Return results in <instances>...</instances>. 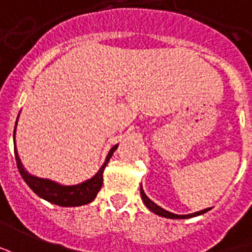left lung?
I'll return each instance as SVG.
<instances>
[{
    "label": "left lung",
    "instance_id": "1",
    "mask_svg": "<svg viewBox=\"0 0 252 252\" xmlns=\"http://www.w3.org/2000/svg\"><path fill=\"white\" fill-rule=\"evenodd\" d=\"M141 196H142V200H144L145 205H146L152 212H154L156 215H158V216H162V218H168V219H188V218H194V216H199V215L205 214L207 211H209V208H207V209H203V211H199V212H194V214L176 215V214H172V212H169V211H165L164 208H161L159 205L153 203V201H152V200L149 199L148 196L145 194L142 187H141Z\"/></svg>",
    "mask_w": 252,
    "mask_h": 252
}]
</instances>
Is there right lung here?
Segmentation results:
<instances>
[{"label": "right lung", "mask_w": 252, "mask_h": 252, "mask_svg": "<svg viewBox=\"0 0 252 252\" xmlns=\"http://www.w3.org/2000/svg\"><path fill=\"white\" fill-rule=\"evenodd\" d=\"M13 137H14V133H13ZM117 148H118V145L111 148V150L108 152L107 157H106L104 164L102 165V168L99 169L98 173L95 174L93 179L87 180V181L78 185H60L58 183H55V181H51V180L38 179V177L31 176L23 168V164L18 158L16 149H14V157H16L18 172L21 174V177L37 196H40L41 199L47 200L49 203L60 205V207H78V205L91 203L96 197V194H98V192L102 188V184H103L104 168H106L108 159L111 158V156H113Z\"/></svg>", "instance_id": "obj_1"}]
</instances>
